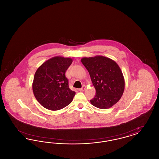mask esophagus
Returning <instances> with one entry per match:
<instances>
[{
  "mask_svg": "<svg viewBox=\"0 0 159 159\" xmlns=\"http://www.w3.org/2000/svg\"><path fill=\"white\" fill-rule=\"evenodd\" d=\"M85 89H86V86L85 85H83L82 87L81 88H80L79 90L80 91H84L85 90Z\"/></svg>",
  "mask_w": 159,
  "mask_h": 159,
  "instance_id": "esophagus-1",
  "label": "esophagus"
}]
</instances>
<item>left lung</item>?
<instances>
[{"instance_id": "1", "label": "left lung", "mask_w": 159, "mask_h": 159, "mask_svg": "<svg viewBox=\"0 0 159 159\" xmlns=\"http://www.w3.org/2000/svg\"><path fill=\"white\" fill-rule=\"evenodd\" d=\"M81 61L96 90L91 104L101 109L109 108L116 104L125 89L124 77L117 64L102 56L83 58Z\"/></svg>"}]
</instances>
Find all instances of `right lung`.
Returning <instances> with one entry per match:
<instances>
[{"instance_id": "obj_1", "label": "right lung", "mask_w": 159, "mask_h": 159, "mask_svg": "<svg viewBox=\"0 0 159 159\" xmlns=\"http://www.w3.org/2000/svg\"><path fill=\"white\" fill-rule=\"evenodd\" d=\"M72 59L53 57L38 68L34 77L33 91L38 102L46 109L58 110L69 105L76 92L68 87L66 72Z\"/></svg>"}]
</instances>
